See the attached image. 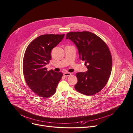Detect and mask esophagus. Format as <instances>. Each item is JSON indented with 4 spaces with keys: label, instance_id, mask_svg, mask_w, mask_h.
Returning a JSON list of instances; mask_svg holds the SVG:
<instances>
[{
    "label": "esophagus",
    "instance_id": "1",
    "mask_svg": "<svg viewBox=\"0 0 133 133\" xmlns=\"http://www.w3.org/2000/svg\"><path fill=\"white\" fill-rule=\"evenodd\" d=\"M70 75H71V73H70V72H65L64 74V76H65V77H68V76H70Z\"/></svg>",
    "mask_w": 133,
    "mask_h": 133
}]
</instances>
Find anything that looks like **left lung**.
<instances>
[{"label": "left lung", "instance_id": "left-lung-1", "mask_svg": "<svg viewBox=\"0 0 133 133\" xmlns=\"http://www.w3.org/2000/svg\"><path fill=\"white\" fill-rule=\"evenodd\" d=\"M67 39L78 48L79 58L84 61L88 70L77 74L75 89L85 95H93L106 85L112 70V60L110 50L98 36L89 31L70 32Z\"/></svg>", "mask_w": 133, "mask_h": 133}]
</instances>
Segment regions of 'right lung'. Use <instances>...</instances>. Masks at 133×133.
Listing matches in <instances>:
<instances>
[{
    "label": "right lung",
    "mask_w": 133,
    "mask_h": 133,
    "mask_svg": "<svg viewBox=\"0 0 133 133\" xmlns=\"http://www.w3.org/2000/svg\"><path fill=\"white\" fill-rule=\"evenodd\" d=\"M65 34L39 36L28 45L24 56L23 69L26 83L40 97L48 98L56 92L63 74L47 71L45 65L51 59V50L64 38Z\"/></svg>",
    "instance_id": "add662e5"
}]
</instances>
